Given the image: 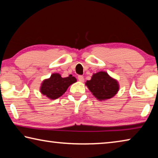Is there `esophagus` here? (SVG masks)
I'll return each mask as SVG.
<instances>
[{
	"label": "esophagus",
	"instance_id": "obj_1",
	"mask_svg": "<svg viewBox=\"0 0 158 158\" xmlns=\"http://www.w3.org/2000/svg\"><path fill=\"white\" fill-rule=\"evenodd\" d=\"M78 80L79 81H81V82H83L84 81V77L83 76H81V75H79L78 76Z\"/></svg>",
	"mask_w": 158,
	"mask_h": 158
}]
</instances>
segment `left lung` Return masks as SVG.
<instances>
[{
	"label": "left lung",
	"instance_id": "8db88e82",
	"mask_svg": "<svg viewBox=\"0 0 158 158\" xmlns=\"http://www.w3.org/2000/svg\"><path fill=\"white\" fill-rule=\"evenodd\" d=\"M85 85L99 100L114 97L119 88L117 81L109 77L105 72H99L93 74L91 79L87 81Z\"/></svg>",
	"mask_w": 158,
	"mask_h": 158
}]
</instances>
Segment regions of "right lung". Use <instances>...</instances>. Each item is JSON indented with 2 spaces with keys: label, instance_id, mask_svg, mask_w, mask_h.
Segmentation results:
<instances>
[{
  "label": "right lung",
  "instance_id": "right-lung-1",
  "mask_svg": "<svg viewBox=\"0 0 158 158\" xmlns=\"http://www.w3.org/2000/svg\"><path fill=\"white\" fill-rule=\"evenodd\" d=\"M76 81L75 77L71 74L62 78L59 74H53L49 79H45L42 83L40 91L47 98L55 100L65 93L69 85Z\"/></svg>",
  "mask_w": 158,
  "mask_h": 158
}]
</instances>
